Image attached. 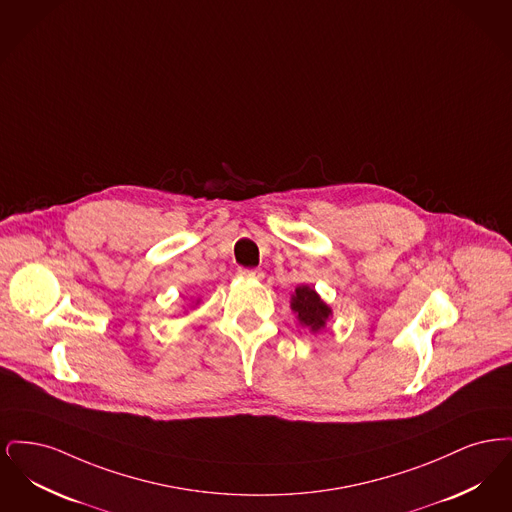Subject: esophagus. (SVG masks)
I'll use <instances>...</instances> for the list:
<instances>
[{
    "label": "esophagus",
    "mask_w": 512,
    "mask_h": 512,
    "mask_svg": "<svg viewBox=\"0 0 512 512\" xmlns=\"http://www.w3.org/2000/svg\"><path fill=\"white\" fill-rule=\"evenodd\" d=\"M238 274L244 276V278H257V280H261L265 276V272L259 270V268H240Z\"/></svg>",
    "instance_id": "esophagus-1"
}]
</instances>
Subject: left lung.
Segmentation results:
<instances>
[{"mask_svg":"<svg viewBox=\"0 0 512 512\" xmlns=\"http://www.w3.org/2000/svg\"><path fill=\"white\" fill-rule=\"evenodd\" d=\"M292 311L303 326L311 328V332L322 330L328 318L332 317V309L320 299L315 288H309V286L295 288V293L292 295Z\"/></svg>","mask_w":512,"mask_h":512,"instance_id":"8db88e82","label":"left lung"}]
</instances>
